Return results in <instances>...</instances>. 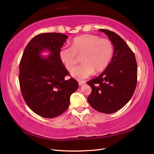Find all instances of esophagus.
Instances as JSON below:
<instances>
[{"mask_svg": "<svg viewBox=\"0 0 154 154\" xmlns=\"http://www.w3.org/2000/svg\"><path fill=\"white\" fill-rule=\"evenodd\" d=\"M85 83H86L85 81H80V82H78V84H79V85H80V86H82L83 85H84Z\"/></svg>", "mask_w": 154, "mask_h": 154, "instance_id": "esophagus-1", "label": "esophagus"}]
</instances>
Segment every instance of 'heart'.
Listing matches in <instances>:
<instances>
[{"label":"heart","instance_id":"obj_1","mask_svg":"<svg viewBox=\"0 0 154 154\" xmlns=\"http://www.w3.org/2000/svg\"><path fill=\"white\" fill-rule=\"evenodd\" d=\"M113 54L111 42L100 38L94 35H83L75 37L72 41L71 48H62L59 52L61 62L68 71L76 66L77 55H82V63L74 69L71 75L78 80L89 77L95 72H101L108 66Z\"/></svg>","mask_w":154,"mask_h":154}]
</instances>
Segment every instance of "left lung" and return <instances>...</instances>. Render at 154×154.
Listing matches in <instances>:
<instances>
[{
  "label": "left lung",
  "instance_id": "obj_1",
  "mask_svg": "<svg viewBox=\"0 0 154 154\" xmlns=\"http://www.w3.org/2000/svg\"><path fill=\"white\" fill-rule=\"evenodd\" d=\"M99 31L109 37L114 53L105 71L87 82L92 88L87 100L96 110L112 114L123 108L132 97L137 85V66L134 53L122 38L109 30Z\"/></svg>",
  "mask_w": 154,
  "mask_h": 154
}]
</instances>
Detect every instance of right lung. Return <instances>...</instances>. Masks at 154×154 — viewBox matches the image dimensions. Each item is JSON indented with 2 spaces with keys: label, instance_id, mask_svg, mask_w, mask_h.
Here are the masks:
<instances>
[{
  "label": "right lung",
  "instance_id": "obj_1",
  "mask_svg": "<svg viewBox=\"0 0 154 154\" xmlns=\"http://www.w3.org/2000/svg\"><path fill=\"white\" fill-rule=\"evenodd\" d=\"M68 36L58 32L35 36L27 45L19 66L22 94L29 108L42 117L61 115L69 106L70 97L78 88L76 80H66L69 74L59 57ZM50 54L44 58L41 53Z\"/></svg>",
  "mask_w": 154,
  "mask_h": 154
}]
</instances>
